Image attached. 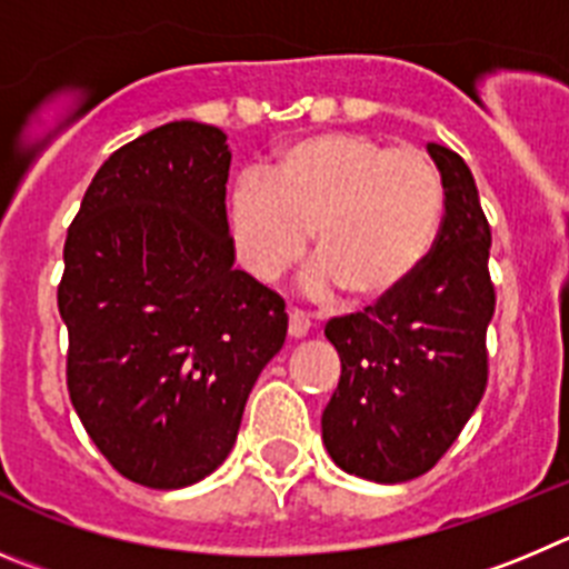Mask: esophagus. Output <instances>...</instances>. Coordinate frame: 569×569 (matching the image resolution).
Instances as JSON below:
<instances>
[{
  "instance_id": "obj_1",
  "label": "esophagus",
  "mask_w": 569,
  "mask_h": 569,
  "mask_svg": "<svg viewBox=\"0 0 569 569\" xmlns=\"http://www.w3.org/2000/svg\"><path fill=\"white\" fill-rule=\"evenodd\" d=\"M311 331V320L306 311L300 309H291L289 311V337H295V340H300V337H306Z\"/></svg>"
}]
</instances>
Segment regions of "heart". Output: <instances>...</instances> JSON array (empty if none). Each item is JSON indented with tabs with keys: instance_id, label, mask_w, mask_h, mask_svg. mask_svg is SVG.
Segmentation results:
<instances>
[{
	"instance_id": "obj_1",
	"label": "heart",
	"mask_w": 569,
	"mask_h": 569,
	"mask_svg": "<svg viewBox=\"0 0 569 569\" xmlns=\"http://www.w3.org/2000/svg\"><path fill=\"white\" fill-rule=\"evenodd\" d=\"M263 176L232 189L229 232L240 263L266 283L303 260L311 234L315 260L348 303H377L437 243L445 181L419 147L317 132L280 147Z\"/></svg>"
}]
</instances>
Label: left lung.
I'll list each match as a JSON object with an SVG mask.
<instances>
[{
	"instance_id": "obj_1",
	"label": "left lung",
	"mask_w": 569,
	"mask_h": 569,
	"mask_svg": "<svg viewBox=\"0 0 569 569\" xmlns=\"http://www.w3.org/2000/svg\"><path fill=\"white\" fill-rule=\"evenodd\" d=\"M428 152L445 181L431 254L393 295L326 322L342 371L322 442L346 473L380 485L428 473L488 388L490 223L462 156L442 144Z\"/></svg>"
}]
</instances>
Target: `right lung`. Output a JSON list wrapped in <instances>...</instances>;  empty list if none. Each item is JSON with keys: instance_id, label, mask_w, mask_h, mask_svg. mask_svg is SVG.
<instances>
[{"instance_id": "add662e5", "label": "right lung", "mask_w": 569, "mask_h": 569, "mask_svg": "<svg viewBox=\"0 0 569 569\" xmlns=\"http://www.w3.org/2000/svg\"><path fill=\"white\" fill-rule=\"evenodd\" d=\"M223 130L170 121L99 167L64 240L59 315L84 431L130 482H201L283 348V297L234 269Z\"/></svg>"}]
</instances>
